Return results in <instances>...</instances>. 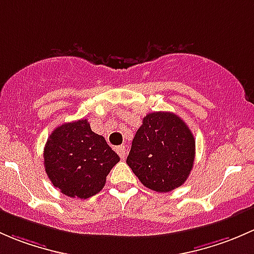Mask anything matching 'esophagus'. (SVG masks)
<instances>
[{"label": "esophagus", "instance_id": "obj_1", "mask_svg": "<svg viewBox=\"0 0 254 254\" xmlns=\"http://www.w3.org/2000/svg\"><path fill=\"white\" fill-rule=\"evenodd\" d=\"M115 150H116V153L119 154L120 158L125 159V156H126V146H125V145H120V146H117V148L115 149Z\"/></svg>", "mask_w": 254, "mask_h": 254}]
</instances>
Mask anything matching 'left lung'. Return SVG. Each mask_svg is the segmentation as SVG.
Listing matches in <instances>:
<instances>
[{
  "label": "left lung",
  "mask_w": 254,
  "mask_h": 254,
  "mask_svg": "<svg viewBox=\"0 0 254 254\" xmlns=\"http://www.w3.org/2000/svg\"><path fill=\"white\" fill-rule=\"evenodd\" d=\"M194 155V137L184 120L159 111L143 119L126 161L146 188L166 193L185 184Z\"/></svg>",
  "instance_id": "1"
}]
</instances>
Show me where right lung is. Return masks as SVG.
Segmentation results:
<instances>
[{"mask_svg":"<svg viewBox=\"0 0 254 254\" xmlns=\"http://www.w3.org/2000/svg\"><path fill=\"white\" fill-rule=\"evenodd\" d=\"M119 161L120 156L103 135L91 130L88 120L57 127L44 149V166L52 185L64 194L80 199L100 192Z\"/></svg>","mask_w":254,"mask_h":254,"instance_id":"add662e5","label":"right lung"}]
</instances>
